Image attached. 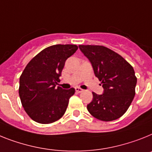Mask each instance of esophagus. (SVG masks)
I'll list each match as a JSON object with an SVG mask.
<instances>
[{"instance_id":"obj_1","label":"esophagus","mask_w":152,"mask_h":152,"mask_svg":"<svg viewBox=\"0 0 152 152\" xmlns=\"http://www.w3.org/2000/svg\"><path fill=\"white\" fill-rule=\"evenodd\" d=\"M75 90H76V93H78V94H80V93H82V92L83 91V89H81V88H80V87H76V88H75Z\"/></svg>"}]
</instances>
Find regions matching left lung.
Here are the masks:
<instances>
[{"mask_svg": "<svg viewBox=\"0 0 152 152\" xmlns=\"http://www.w3.org/2000/svg\"><path fill=\"white\" fill-rule=\"evenodd\" d=\"M101 81L103 94L93 93L88 111L96 119L111 121L127 110L135 95L137 78L133 67L119 54L102 45H79Z\"/></svg>", "mask_w": 152, "mask_h": 152, "instance_id": "1", "label": "left lung"}]
</instances>
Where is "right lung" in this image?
Here are the masks:
<instances>
[{
    "label": "right lung",
    "mask_w": 152,
    "mask_h": 152,
    "mask_svg": "<svg viewBox=\"0 0 152 152\" xmlns=\"http://www.w3.org/2000/svg\"><path fill=\"white\" fill-rule=\"evenodd\" d=\"M76 45H55L43 49L28 62L20 76L19 96L28 115L40 124H50L64 115L75 89L56 87L66 59Z\"/></svg>",
    "instance_id": "right-lung-1"
}]
</instances>
